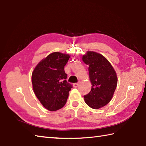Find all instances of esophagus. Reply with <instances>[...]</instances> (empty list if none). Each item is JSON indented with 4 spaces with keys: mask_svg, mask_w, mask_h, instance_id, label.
Here are the masks:
<instances>
[{
    "mask_svg": "<svg viewBox=\"0 0 146 146\" xmlns=\"http://www.w3.org/2000/svg\"><path fill=\"white\" fill-rule=\"evenodd\" d=\"M79 86V83H74L73 84V86L74 87H77Z\"/></svg>",
    "mask_w": 146,
    "mask_h": 146,
    "instance_id": "obj_1",
    "label": "esophagus"
}]
</instances>
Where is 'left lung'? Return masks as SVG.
Returning <instances> with one entry per match:
<instances>
[{
    "label": "left lung",
    "mask_w": 146,
    "mask_h": 146,
    "mask_svg": "<svg viewBox=\"0 0 146 146\" xmlns=\"http://www.w3.org/2000/svg\"><path fill=\"white\" fill-rule=\"evenodd\" d=\"M82 60L89 66L91 90L84 96L85 102L90 108L99 109L111 101L117 85V77L114 67L102 54L87 51Z\"/></svg>",
    "instance_id": "obj_1"
}]
</instances>
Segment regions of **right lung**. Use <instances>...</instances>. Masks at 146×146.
<instances>
[{
  "label": "right lung",
  "instance_id": "right-lung-1",
  "mask_svg": "<svg viewBox=\"0 0 146 146\" xmlns=\"http://www.w3.org/2000/svg\"><path fill=\"white\" fill-rule=\"evenodd\" d=\"M70 55L54 52L42 59L32 74V88L45 108L56 111L66 104L72 86L66 81L64 67Z\"/></svg>",
  "mask_w": 146,
  "mask_h": 146
}]
</instances>
